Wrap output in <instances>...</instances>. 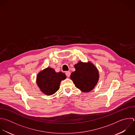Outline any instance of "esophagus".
Returning a JSON list of instances; mask_svg holds the SVG:
<instances>
[{
	"label": "esophagus",
	"mask_w": 135,
	"mask_h": 135,
	"mask_svg": "<svg viewBox=\"0 0 135 135\" xmlns=\"http://www.w3.org/2000/svg\"><path fill=\"white\" fill-rule=\"evenodd\" d=\"M65 74H66V76L69 78V77L70 76V74H71V73H70V72L69 71H66V72H65Z\"/></svg>",
	"instance_id": "34e87169"
}]
</instances>
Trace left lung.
I'll list each match as a JSON object with an SVG mask.
<instances>
[{
	"instance_id": "8db88e82",
	"label": "left lung",
	"mask_w": 135,
	"mask_h": 135,
	"mask_svg": "<svg viewBox=\"0 0 135 135\" xmlns=\"http://www.w3.org/2000/svg\"><path fill=\"white\" fill-rule=\"evenodd\" d=\"M75 71L71 74L75 86L84 92L91 91L99 80L97 69L91 63L79 62L74 65Z\"/></svg>"
}]
</instances>
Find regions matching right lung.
Instances as JSON below:
<instances>
[{
  "instance_id": "add662e5",
  "label": "right lung",
  "mask_w": 135,
  "mask_h": 135,
  "mask_svg": "<svg viewBox=\"0 0 135 135\" xmlns=\"http://www.w3.org/2000/svg\"><path fill=\"white\" fill-rule=\"evenodd\" d=\"M65 79L64 73H56L54 69L47 68L38 74L37 84L44 93L52 95L59 89L61 81Z\"/></svg>"
}]
</instances>
